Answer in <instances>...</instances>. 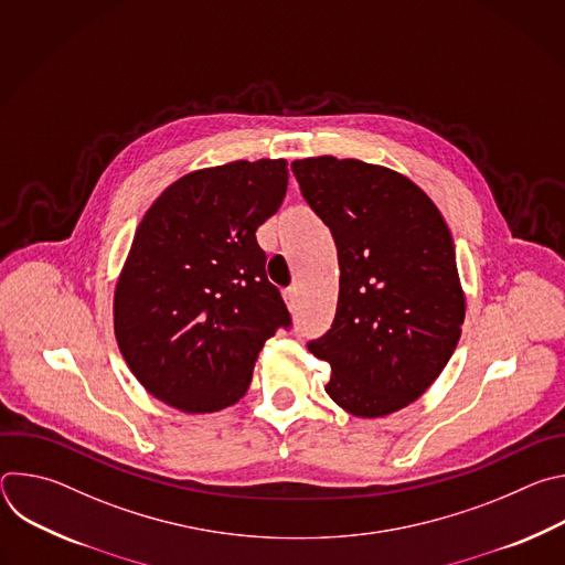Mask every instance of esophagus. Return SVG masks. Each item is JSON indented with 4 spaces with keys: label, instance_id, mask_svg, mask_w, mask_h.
I'll return each instance as SVG.
<instances>
[{
    "label": "esophagus",
    "instance_id": "obj_1",
    "mask_svg": "<svg viewBox=\"0 0 565 565\" xmlns=\"http://www.w3.org/2000/svg\"><path fill=\"white\" fill-rule=\"evenodd\" d=\"M284 299H286V306H288L290 310H295V308H297V288L284 290Z\"/></svg>",
    "mask_w": 565,
    "mask_h": 565
}]
</instances>
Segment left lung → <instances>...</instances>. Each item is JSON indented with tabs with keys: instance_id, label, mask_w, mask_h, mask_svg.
<instances>
[{
	"instance_id": "8db88e82",
	"label": "left lung",
	"mask_w": 565,
	"mask_h": 565,
	"mask_svg": "<svg viewBox=\"0 0 565 565\" xmlns=\"http://www.w3.org/2000/svg\"><path fill=\"white\" fill-rule=\"evenodd\" d=\"M290 168L338 246L333 327L308 342L331 364L327 393L358 418L405 409L460 340L465 295L451 232L434 201L388 168L335 156Z\"/></svg>"
}]
</instances>
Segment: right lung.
<instances>
[{"label": "right lung", "mask_w": 565, "mask_h": 565, "mask_svg": "<svg viewBox=\"0 0 565 565\" xmlns=\"http://www.w3.org/2000/svg\"><path fill=\"white\" fill-rule=\"evenodd\" d=\"M286 188L284 158L234 160L172 183L136 227L114 331L136 380L166 405L185 414L234 405L266 340L290 327L255 236Z\"/></svg>", "instance_id": "1"}]
</instances>
